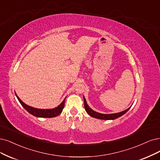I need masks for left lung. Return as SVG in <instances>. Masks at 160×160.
<instances>
[{
  "instance_id": "left-lung-1",
  "label": "left lung",
  "mask_w": 160,
  "mask_h": 160,
  "mask_svg": "<svg viewBox=\"0 0 160 160\" xmlns=\"http://www.w3.org/2000/svg\"><path fill=\"white\" fill-rule=\"evenodd\" d=\"M84 108L86 109V111L87 112V113L90 116L96 118V119H102V120H114L117 119L120 117H121L122 115H123L124 114H125L130 109V108H131V106L129 108H128L127 109L122 111L121 112H119V113H112V114H102L100 113H98V112L93 111V109H92L89 105H88L86 100L84 96Z\"/></svg>"
}]
</instances>
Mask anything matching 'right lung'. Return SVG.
Listing matches in <instances>:
<instances>
[{"instance_id":"1","label":"right lung","mask_w":160,"mask_h":160,"mask_svg":"<svg viewBox=\"0 0 160 160\" xmlns=\"http://www.w3.org/2000/svg\"><path fill=\"white\" fill-rule=\"evenodd\" d=\"M15 95L16 98L18 99L20 104L22 105V107L24 108L28 113L32 114V115L37 117H44V118H52V117H55L58 116L59 114H61L62 111V109L64 107V102H65V98L62 102L58 105L57 108H53V109H38L35 108L31 106H29L26 105V103H23L22 100L20 99V98L17 96V94L15 93Z\"/></svg>"}]
</instances>
